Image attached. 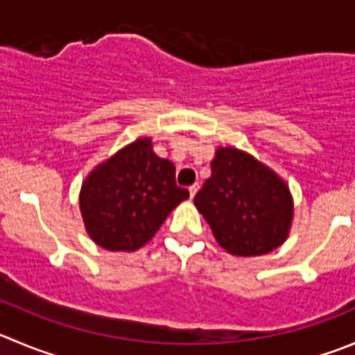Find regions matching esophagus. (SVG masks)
Masks as SVG:
<instances>
[{"label": "esophagus", "mask_w": 355, "mask_h": 355, "mask_svg": "<svg viewBox=\"0 0 355 355\" xmlns=\"http://www.w3.org/2000/svg\"><path fill=\"white\" fill-rule=\"evenodd\" d=\"M188 190H190V197L193 198L195 195H197V191H198V184H197V183H195V184H191V187L188 188Z\"/></svg>", "instance_id": "1"}]
</instances>
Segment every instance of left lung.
<instances>
[{"label":"left lung","mask_w":355,"mask_h":355,"mask_svg":"<svg viewBox=\"0 0 355 355\" xmlns=\"http://www.w3.org/2000/svg\"><path fill=\"white\" fill-rule=\"evenodd\" d=\"M211 171L193 202L218 244L237 256H259L279 248L293 218L284 181L234 148H219Z\"/></svg>","instance_id":"1"}]
</instances>
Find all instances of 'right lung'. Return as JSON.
Instances as JSON below:
<instances>
[{
  "label": "right lung",
  "mask_w": 355,
  "mask_h": 355,
  "mask_svg": "<svg viewBox=\"0 0 355 355\" xmlns=\"http://www.w3.org/2000/svg\"><path fill=\"white\" fill-rule=\"evenodd\" d=\"M188 197V190L175 184L174 164L157 157L150 139H137L87 178L80 209L96 244L110 251H136Z\"/></svg>",
  "instance_id": "add662e5"
}]
</instances>
